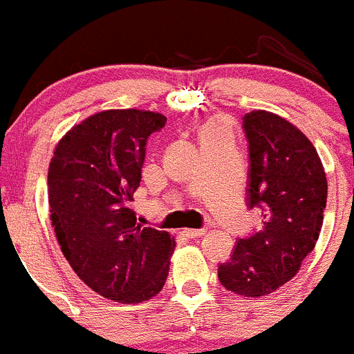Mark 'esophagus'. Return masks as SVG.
<instances>
[{"mask_svg": "<svg viewBox=\"0 0 354 354\" xmlns=\"http://www.w3.org/2000/svg\"><path fill=\"white\" fill-rule=\"evenodd\" d=\"M181 233H183L187 238H200L205 234V230H183Z\"/></svg>", "mask_w": 354, "mask_h": 354, "instance_id": "obj_1", "label": "esophagus"}]
</instances>
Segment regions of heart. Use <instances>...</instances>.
<instances>
[{"mask_svg":"<svg viewBox=\"0 0 354 354\" xmlns=\"http://www.w3.org/2000/svg\"><path fill=\"white\" fill-rule=\"evenodd\" d=\"M221 135H226V137H230V130H227V124L224 123V121L216 120V121H210L209 124H205V127H203L200 137H202V140H210V138L221 137Z\"/></svg>","mask_w":354,"mask_h":354,"instance_id":"heart-1","label":"heart"}]
</instances>
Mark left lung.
I'll use <instances>...</instances> for the list:
<instances>
[{
  "label": "left lung",
  "mask_w": 354,
  "mask_h": 354,
  "mask_svg": "<svg viewBox=\"0 0 354 354\" xmlns=\"http://www.w3.org/2000/svg\"><path fill=\"white\" fill-rule=\"evenodd\" d=\"M248 142L246 205L262 226L238 238L217 267L221 284L241 296H266L296 276L315 248L327 203V180L312 142L284 118L252 111L243 118Z\"/></svg>",
  "instance_id": "8db88e82"
}]
</instances>
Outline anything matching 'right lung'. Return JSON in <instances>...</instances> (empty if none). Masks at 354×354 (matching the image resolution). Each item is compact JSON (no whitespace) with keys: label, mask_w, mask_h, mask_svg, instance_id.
I'll list each match as a JSON object with an SVG mask.
<instances>
[{"label":"right lung","mask_w":354,"mask_h":354,"mask_svg":"<svg viewBox=\"0 0 354 354\" xmlns=\"http://www.w3.org/2000/svg\"><path fill=\"white\" fill-rule=\"evenodd\" d=\"M166 124L152 111L109 109L75 124L49 164L51 221L78 277L104 298L140 303L160 291L174 240L130 209L147 140Z\"/></svg>","instance_id":"right-lung-1"}]
</instances>
